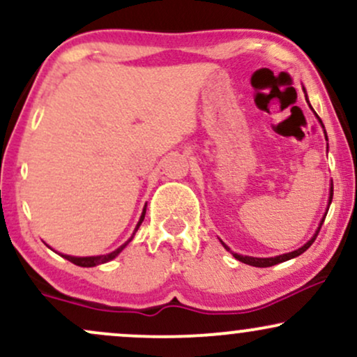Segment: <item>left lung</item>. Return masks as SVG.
Masks as SVG:
<instances>
[{
  "mask_svg": "<svg viewBox=\"0 0 357 357\" xmlns=\"http://www.w3.org/2000/svg\"><path fill=\"white\" fill-rule=\"evenodd\" d=\"M305 92V90H304ZM305 100H307V96H305ZM309 102V100H307ZM309 107L312 109V105L309 104ZM315 117L319 119V116L317 114H315ZM319 122H321V126L324 127V124H322V121L321 119H319ZM324 136H326V141H327V132H326V129H324ZM329 147V146H327ZM333 184H331V192H329V203H327V210H326V213H324V216H322V220H321V223H319V227H317V230H315V233H314V236L312 238H310L309 241H307V243H304L302 245L301 248H297V250H294V252H289V253H284V255H277V257H268V258H258V257H248V255H238V253H235V252H231L230 248H228V245H225L223 241H221V245H223L225 248L228 250V252L231 253L233 257L236 258V260H240V261H243V264H247V265H252V267H260V268H265V267H272V265H277V264H282V261H287V260H290V258H296V257H298V255H302V253L305 252L307 248L310 247V245L314 243V240H315V236L319 235V231H321V227H322V223H324V220H326V215H327V211H329V206H331V202H333Z\"/></svg>",
  "mask_w": 357,
  "mask_h": 357,
  "instance_id": "8db88e82",
  "label": "left lung"
}]
</instances>
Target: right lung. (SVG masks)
Wrapping results in <instances>:
<instances>
[{
  "label": "right lung",
  "instance_id": "add662e5",
  "mask_svg": "<svg viewBox=\"0 0 357 357\" xmlns=\"http://www.w3.org/2000/svg\"><path fill=\"white\" fill-rule=\"evenodd\" d=\"M144 216H146V208H144V210H142V215H141V218H139V221H137V227H136V230H134L132 236H130V238L127 240L124 245H121V247H119L117 250H114V252L107 253V255H97V257H72V255H61V257L67 258V260L72 261V264L79 265V267H96V265L107 264V261L114 260V258H116V257L119 255V253H121L122 250H124V248L127 247V243H129V241L134 238V235H136L137 228L141 227V223H142V221H144Z\"/></svg>",
  "mask_w": 357,
  "mask_h": 357
}]
</instances>
